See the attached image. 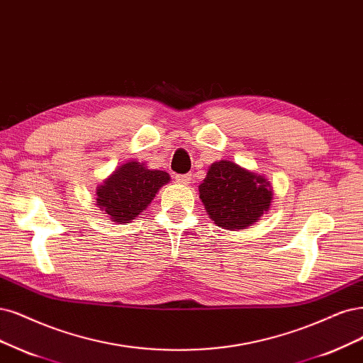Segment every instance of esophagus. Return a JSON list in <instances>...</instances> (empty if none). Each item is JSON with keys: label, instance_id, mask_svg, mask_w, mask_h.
<instances>
[{"label": "esophagus", "instance_id": "obj_1", "mask_svg": "<svg viewBox=\"0 0 363 363\" xmlns=\"http://www.w3.org/2000/svg\"><path fill=\"white\" fill-rule=\"evenodd\" d=\"M176 182L179 184H183V186H187L191 183V176L189 174H186V176H176Z\"/></svg>", "mask_w": 363, "mask_h": 363}]
</instances>
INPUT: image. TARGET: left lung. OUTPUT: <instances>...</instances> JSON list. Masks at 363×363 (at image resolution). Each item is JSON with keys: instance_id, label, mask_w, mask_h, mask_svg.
Returning a JSON list of instances; mask_svg holds the SVG:
<instances>
[{"instance_id": "obj_1", "label": "left lung", "mask_w": 363, "mask_h": 363, "mask_svg": "<svg viewBox=\"0 0 363 363\" xmlns=\"http://www.w3.org/2000/svg\"><path fill=\"white\" fill-rule=\"evenodd\" d=\"M198 189L208 218L230 231L258 222L273 199V187L264 176L228 159L213 162Z\"/></svg>"}]
</instances>
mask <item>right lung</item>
<instances>
[{"mask_svg": "<svg viewBox=\"0 0 363 363\" xmlns=\"http://www.w3.org/2000/svg\"><path fill=\"white\" fill-rule=\"evenodd\" d=\"M168 182V172L152 169L133 159L120 165L97 186L96 206L111 222L126 225L143 213Z\"/></svg>", "mask_w": 363, "mask_h": 363, "instance_id": "add662e5", "label": "right lung"}]
</instances>
